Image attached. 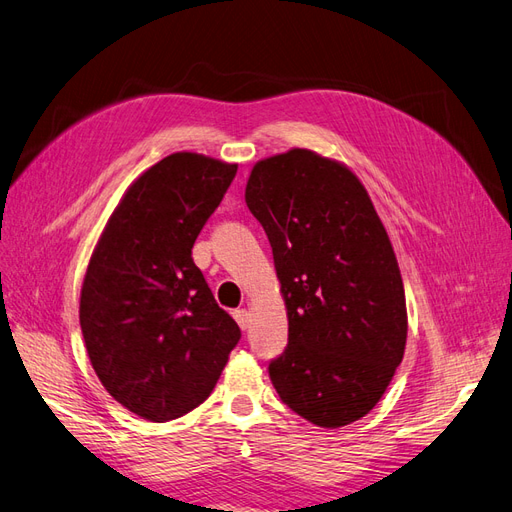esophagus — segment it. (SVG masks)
<instances>
[{
  "instance_id": "1",
  "label": "esophagus",
  "mask_w": 512,
  "mask_h": 512,
  "mask_svg": "<svg viewBox=\"0 0 512 512\" xmlns=\"http://www.w3.org/2000/svg\"><path fill=\"white\" fill-rule=\"evenodd\" d=\"M232 316H235L237 324H239L243 331L250 327V312H247V309H235V312H232Z\"/></svg>"
}]
</instances>
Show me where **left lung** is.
<instances>
[{
  "label": "left lung",
  "instance_id": "left-lung-1",
  "mask_svg": "<svg viewBox=\"0 0 512 512\" xmlns=\"http://www.w3.org/2000/svg\"><path fill=\"white\" fill-rule=\"evenodd\" d=\"M245 203L265 228L288 312L269 363L284 404L318 427L374 408L404 359L408 314L389 235L352 170L309 149L254 164Z\"/></svg>",
  "mask_w": 512,
  "mask_h": 512
}]
</instances>
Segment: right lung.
I'll return each instance as SVG.
<instances>
[{
  "mask_svg": "<svg viewBox=\"0 0 512 512\" xmlns=\"http://www.w3.org/2000/svg\"><path fill=\"white\" fill-rule=\"evenodd\" d=\"M235 175L237 164L170 153L126 190L91 254L79 307L89 361L147 421L203 404L241 339L192 260Z\"/></svg>",
  "mask_w": 512,
  "mask_h": 512,
  "instance_id": "right-lung-1",
  "label": "right lung"
}]
</instances>
